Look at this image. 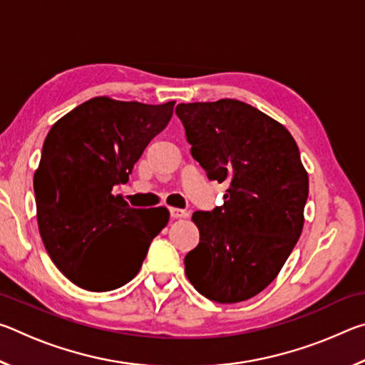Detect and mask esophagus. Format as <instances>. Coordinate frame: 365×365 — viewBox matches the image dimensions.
Here are the masks:
<instances>
[{"instance_id": "34e87169", "label": "esophagus", "mask_w": 365, "mask_h": 365, "mask_svg": "<svg viewBox=\"0 0 365 365\" xmlns=\"http://www.w3.org/2000/svg\"><path fill=\"white\" fill-rule=\"evenodd\" d=\"M188 212L185 209H178V207H170V217L172 219H183L187 217Z\"/></svg>"}]
</instances>
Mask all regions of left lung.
<instances>
[{"mask_svg": "<svg viewBox=\"0 0 365 365\" xmlns=\"http://www.w3.org/2000/svg\"><path fill=\"white\" fill-rule=\"evenodd\" d=\"M175 113L191 156L209 180L228 185L224 205L191 217L200 243L185 274L207 299L246 301L274 282L302 232L309 178L298 145L243 101L182 103Z\"/></svg>", "mask_w": 365, "mask_h": 365, "instance_id": "left-lung-1", "label": "left lung"}]
</instances>
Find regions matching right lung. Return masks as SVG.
<instances>
[{"label": "right lung", "instance_id": "right-lung-1", "mask_svg": "<svg viewBox=\"0 0 365 365\" xmlns=\"http://www.w3.org/2000/svg\"><path fill=\"white\" fill-rule=\"evenodd\" d=\"M174 104L96 96L48 132L34 175L36 219L49 257L77 287L110 292L125 285L168 225V209H133L113 188L127 183Z\"/></svg>", "mask_w": 365, "mask_h": 365}]
</instances>
